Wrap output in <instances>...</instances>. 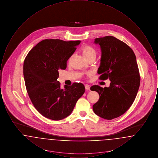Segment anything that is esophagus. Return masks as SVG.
I'll return each instance as SVG.
<instances>
[{"label": "esophagus", "mask_w": 158, "mask_h": 158, "mask_svg": "<svg viewBox=\"0 0 158 158\" xmlns=\"http://www.w3.org/2000/svg\"><path fill=\"white\" fill-rule=\"evenodd\" d=\"M85 86V89H86V90H90V87H89V85H86Z\"/></svg>", "instance_id": "obj_1"}]
</instances>
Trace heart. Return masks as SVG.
Here are the masks:
<instances>
[{
  "instance_id": "obj_1",
  "label": "heart",
  "mask_w": 158,
  "mask_h": 158,
  "mask_svg": "<svg viewBox=\"0 0 158 158\" xmlns=\"http://www.w3.org/2000/svg\"><path fill=\"white\" fill-rule=\"evenodd\" d=\"M84 57L87 59L92 56H96L95 50L89 45H85L82 49Z\"/></svg>"
}]
</instances>
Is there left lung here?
Segmentation results:
<instances>
[{"instance_id":"obj_1","label":"left lung","mask_w":158,"mask_h":158,"mask_svg":"<svg viewBox=\"0 0 158 158\" xmlns=\"http://www.w3.org/2000/svg\"><path fill=\"white\" fill-rule=\"evenodd\" d=\"M94 43L100 45L101 50L99 79H109L111 83L108 88L90 87L99 95L92 108L100 117L113 120L127 111L137 95L140 77L136 57L128 45L113 36L95 38Z\"/></svg>"}]
</instances>
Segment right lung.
I'll return each mask as SVG.
<instances>
[{
	"label": "right lung",
	"instance_id": "obj_1",
	"mask_svg": "<svg viewBox=\"0 0 158 158\" xmlns=\"http://www.w3.org/2000/svg\"><path fill=\"white\" fill-rule=\"evenodd\" d=\"M81 41L59 39L41 41L27 54L23 63L26 89L34 107L42 115L53 120L69 116L85 91L82 83L60 88L59 70L66 69L67 61Z\"/></svg>",
	"mask_w": 158,
	"mask_h": 158
}]
</instances>
